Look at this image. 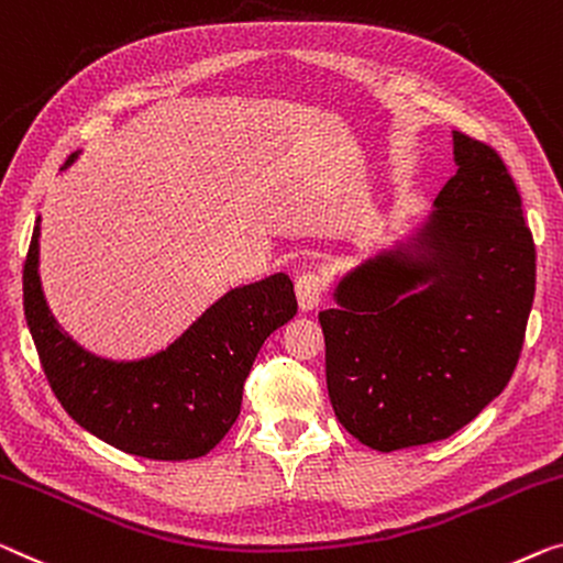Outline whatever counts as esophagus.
Segmentation results:
<instances>
[{
	"instance_id": "obj_1",
	"label": "esophagus",
	"mask_w": 563,
	"mask_h": 563,
	"mask_svg": "<svg viewBox=\"0 0 563 563\" xmlns=\"http://www.w3.org/2000/svg\"><path fill=\"white\" fill-rule=\"evenodd\" d=\"M323 290H325V280L318 271H308V273L298 275L296 296H298V303L303 310H310V308H316L318 303H321Z\"/></svg>"
}]
</instances>
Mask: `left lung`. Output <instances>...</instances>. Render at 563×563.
I'll use <instances>...</instances> for the list:
<instances>
[{"instance_id":"1","label":"left lung","mask_w":563,"mask_h":563,"mask_svg":"<svg viewBox=\"0 0 563 563\" xmlns=\"http://www.w3.org/2000/svg\"><path fill=\"white\" fill-rule=\"evenodd\" d=\"M455 162L419 242L430 257L401 247L376 257L341 280L339 306L318 313L333 412L379 452L455 434L521 358L536 292L521 195L498 151L460 131Z\"/></svg>"}]
</instances>
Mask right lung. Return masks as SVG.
<instances>
[{
    "instance_id": "obj_1",
    "label": "right lung",
    "mask_w": 563,
    "mask_h": 563,
    "mask_svg": "<svg viewBox=\"0 0 563 563\" xmlns=\"http://www.w3.org/2000/svg\"><path fill=\"white\" fill-rule=\"evenodd\" d=\"M32 232L22 271L24 318L55 397L80 427L129 455L195 460L230 432L267 335L298 313L285 273L234 288L162 354L106 362L57 329L37 275Z\"/></svg>"
}]
</instances>
